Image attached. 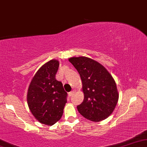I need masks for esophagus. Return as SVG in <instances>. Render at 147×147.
Returning <instances> with one entry per match:
<instances>
[{"label": "esophagus", "instance_id": "obj_1", "mask_svg": "<svg viewBox=\"0 0 147 147\" xmlns=\"http://www.w3.org/2000/svg\"><path fill=\"white\" fill-rule=\"evenodd\" d=\"M75 90H73V91H72L71 92H70V93H68V95H69V96H70V97H71V96H72V95H73V93H75Z\"/></svg>", "mask_w": 147, "mask_h": 147}]
</instances>
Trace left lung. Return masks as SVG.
<instances>
[{
	"instance_id": "left-lung-1",
	"label": "left lung",
	"mask_w": 147,
	"mask_h": 147,
	"mask_svg": "<svg viewBox=\"0 0 147 147\" xmlns=\"http://www.w3.org/2000/svg\"><path fill=\"white\" fill-rule=\"evenodd\" d=\"M68 60L79 72L83 84L84 100L77 106L79 112L93 122L108 118L119 98L112 76L104 66L91 58L80 56Z\"/></svg>"
}]
</instances>
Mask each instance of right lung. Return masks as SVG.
Here are the masks:
<instances>
[{"instance_id": "obj_1", "label": "right lung", "mask_w": 147, "mask_h": 147, "mask_svg": "<svg viewBox=\"0 0 147 147\" xmlns=\"http://www.w3.org/2000/svg\"><path fill=\"white\" fill-rule=\"evenodd\" d=\"M59 67L57 60H51L41 66L31 80L27 100L31 113L38 121L52 126L61 118L67 101V93L56 79Z\"/></svg>"}]
</instances>
